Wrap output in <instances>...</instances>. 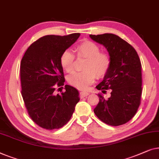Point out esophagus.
Here are the masks:
<instances>
[{"label":"esophagus","instance_id":"obj_1","mask_svg":"<svg viewBox=\"0 0 159 159\" xmlns=\"http://www.w3.org/2000/svg\"><path fill=\"white\" fill-rule=\"evenodd\" d=\"M89 94L88 92H80V98H84L85 97H87Z\"/></svg>","mask_w":159,"mask_h":159}]
</instances>
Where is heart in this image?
I'll list each match as a JSON object with an SVG mask.
<instances>
[{
  "label": "heart",
  "mask_w": 159,
  "mask_h": 159,
  "mask_svg": "<svg viewBox=\"0 0 159 159\" xmlns=\"http://www.w3.org/2000/svg\"><path fill=\"white\" fill-rule=\"evenodd\" d=\"M77 57H86L83 69L73 72L67 78L69 84L75 88L84 90L94 81L96 76L104 77L111 66V57L107 52L100 51L97 44L90 40H84L75 48ZM75 57L70 51L65 50L60 56V63L63 70L70 73L74 68Z\"/></svg>",
  "instance_id": "1"
}]
</instances>
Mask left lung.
Returning a JSON list of instances; mask_svg holds the SVG:
<instances>
[{
  "instance_id": "obj_1",
  "label": "left lung",
  "mask_w": 159,
  "mask_h": 159,
  "mask_svg": "<svg viewBox=\"0 0 159 159\" xmlns=\"http://www.w3.org/2000/svg\"><path fill=\"white\" fill-rule=\"evenodd\" d=\"M104 45L111 57L110 68L97 85L98 90L111 89V97L105 99L98 94L99 102L93 109L103 122L119 126L129 121L137 112L142 93L141 62L133 46L113 34L89 35Z\"/></svg>"
}]
</instances>
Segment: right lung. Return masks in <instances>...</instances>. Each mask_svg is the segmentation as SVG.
<instances>
[{
	"label": "right lung",
	"instance_id": "right-lung-1",
	"mask_svg": "<svg viewBox=\"0 0 159 159\" xmlns=\"http://www.w3.org/2000/svg\"><path fill=\"white\" fill-rule=\"evenodd\" d=\"M79 36V33L44 36L29 47L21 59L22 97L31 119L42 128L63 127L80 100L79 91L69 85L65 86L66 91L55 94V88L63 86L65 82L60 55Z\"/></svg>",
	"mask_w": 159,
	"mask_h": 159
}]
</instances>
